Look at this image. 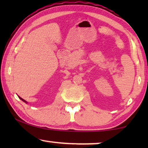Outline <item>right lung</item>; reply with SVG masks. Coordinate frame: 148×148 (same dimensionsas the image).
Returning <instances> with one entry per match:
<instances>
[{
	"instance_id": "right-lung-1",
	"label": "right lung",
	"mask_w": 148,
	"mask_h": 148,
	"mask_svg": "<svg viewBox=\"0 0 148 148\" xmlns=\"http://www.w3.org/2000/svg\"><path fill=\"white\" fill-rule=\"evenodd\" d=\"M19 98L20 99H21V101H23V102H26V103H27V102H26L25 101V100H23V99H22V98H21V97H19Z\"/></svg>"
}]
</instances>
